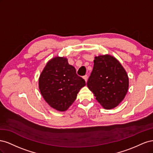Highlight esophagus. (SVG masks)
<instances>
[{"mask_svg": "<svg viewBox=\"0 0 153 153\" xmlns=\"http://www.w3.org/2000/svg\"><path fill=\"white\" fill-rule=\"evenodd\" d=\"M84 79L85 80V81L87 82V79H88V76H87V75H85V76H84Z\"/></svg>", "mask_w": 153, "mask_h": 153, "instance_id": "obj_1", "label": "esophagus"}]
</instances>
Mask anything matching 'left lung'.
Listing matches in <instances>:
<instances>
[{
    "label": "left lung",
    "instance_id": "8db88e82",
    "mask_svg": "<svg viewBox=\"0 0 153 153\" xmlns=\"http://www.w3.org/2000/svg\"><path fill=\"white\" fill-rule=\"evenodd\" d=\"M87 85L105 109H112L121 102L129 87L126 71L110 55L95 57L94 67Z\"/></svg>",
    "mask_w": 153,
    "mask_h": 153
}]
</instances>
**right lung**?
<instances>
[{
	"label": "right lung",
	"mask_w": 153,
	"mask_h": 153,
	"mask_svg": "<svg viewBox=\"0 0 153 153\" xmlns=\"http://www.w3.org/2000/svg\"><path fill=\"white\" fill-rule=\"evenodd\" d=\"M85 82L65 57H55L47 62L39 78V89L47 103L60 112L68 109Z\"/></svg>",
	"instance_id": "add662e5"
}]
</instances>
